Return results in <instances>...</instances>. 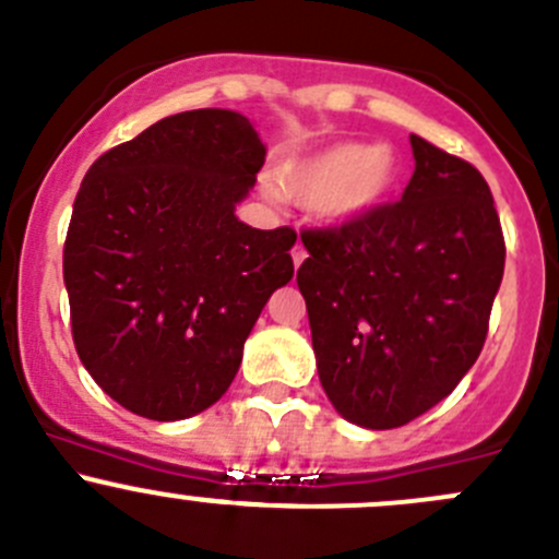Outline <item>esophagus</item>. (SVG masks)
Listing matches in <instances>:
<instances>
[{
	"mask_svg": "<svg viewBox=\"0 0 559 559\" xmlns=\"http://www.w3.org/2000/svg\"><path fill=\"white\" fill-rule=\"evenodd\" d=\"M306 257H308L306 246H302V243H295V248H292V262H295V267H300V264L306 262Z\"/></svg>",
	"mask_w": 559,
	"mask_h": 559,
	"instance_id": "1",
	"label": "esophagus"
}]
</instances>
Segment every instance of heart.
Instances as JSON below:
<instances>
[{"instance_id": "b5f03b06", "label": "heart", "mask_w": 559, "mask_h": 559, "mask_svg": "<svg viewBox=\"0 0 559 559\" xmlns=\"http://www.w3.org/2000/svg\"><path fill=\"white\" fill-rule=\"evenodd\" d=\"M397 175V156L386 145L335 143L286 159L275 170V189L300 205H313L326 222L343 224L384 205Z\"/></svg>"}]
</instances>
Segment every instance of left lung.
I'll return each instance as SVG.
<instances>
[{"label":"left lung","mask_w":559,"mask_h":559,"mask_svg":"<svg viewBox=\"0 0 559 559\" xmlns=\"http://www.w3.org/2000/svg\"><path fill=\"white\" fill-rule=\"evenodd\" d=\"M397 202L302 229L316 368L343 419L392 430L441 403L481 354L506 240L484 175L411 134Z\"/></svg>","instance_id":"8db88e82"}]
</instances>
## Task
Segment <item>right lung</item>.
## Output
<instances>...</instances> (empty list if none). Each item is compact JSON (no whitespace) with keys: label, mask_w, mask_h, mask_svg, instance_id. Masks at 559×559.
<instances>
[{"label":"right lung","mask_w":559,"mask_h":559,"mask_svg":"<svg viewBox=\"0 0 559 559\" xmlns=\"http://www.w3.org/2000/svg\"><path fill=\"white\" fill-rule=\"evenodd\" d=\"M262 165L251 121L205 107L88 167L64 240L72 341L132 414L175 421L211 408L264 302L295 275V229L235 216Z\"/></svg>","instance_id":"right-lung-1"}]
</instances>
